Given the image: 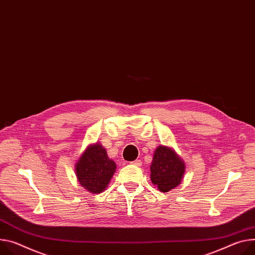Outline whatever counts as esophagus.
Instances as JSON below:
<instances>
[{"mask_svg":"<svg viewBox=\"0 0 255 255\" xmlns=\"http://www.w3.org/2000/svg\"><path fill=\"white\" fill-rule=\"evenodd\" d=\"M131 164L134 165V166H136V167H140V166L142 165V161H141L140 159H136V160L131 161Z\"/></svg>","mask_w":255,"mask_h":255,"instance_id":"obj_1","label":"esophagus"}]
</instances>
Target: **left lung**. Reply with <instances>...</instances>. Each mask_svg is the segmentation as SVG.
Instances as JSON below:
<instances>
[{
  "instance_id": "obj_1",
  "label": "left lung",
  "mask_w": 255,
  "mask_h": 255,
  "mask_svg": "<svg viewBox=\"0 0 255 255\" xmlns=\"http://www.w3.org/2000/svg\"><path fill=\"white\" fill-rule=\"evenodd\" d=\"M185 172L183 160L169 147L159 145L153 154L150 166V179L158 190L168 192L181 183Z\"/></svg>"
}]
</instances>
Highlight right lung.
Wrapping results in <instances>:
<instances>
[{
    "mask_svg": "<svg viewBox=\"0 0 255 255\" xmlns=\"http://www.w3.org/2000/svg\"><path fill=\"white\" fill-rule=\"evenodd\" d=\"M76 175L81 186L91 193H101L108 186L115 171V161L108 157L99 143L90 145L76 164Z\"/></svg>",
    "mask_w": 255,
    "mask_h": 255,
    "instance_id": "1",
    "label": "right lung"
}]
</instances>
